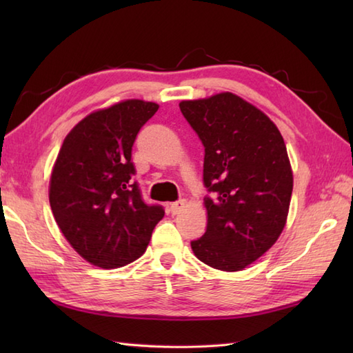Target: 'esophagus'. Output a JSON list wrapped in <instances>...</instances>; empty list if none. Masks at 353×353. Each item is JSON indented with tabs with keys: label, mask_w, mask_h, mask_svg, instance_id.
<instances>
[{
	"label": "esophagus",
	"mask_w": 353,
	"mask_h": 353,
	"mask_svg": "<svg viewBox=\"0 0 353 353\" xmlns=\"http://www.w3.org/2000/svg\"><path fill=\"white\" fill-rule=\"evenodd\" d=\"M185 205H186V201H185L183 199H182V200H177V201H174V203H171V205H170V211H171V214H172V215L181 214V212L183 211Z\"/></svg>",
	"instance_id": "1"
}]
</instances>
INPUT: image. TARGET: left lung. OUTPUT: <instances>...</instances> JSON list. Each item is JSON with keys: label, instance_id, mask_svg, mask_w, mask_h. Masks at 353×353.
<instances>
[{"label": "left lung", "instance_id": "obj_1", "mask_svg": "<svg viewBox=\"0 0 353 353\" xmlns=\"http://www.w3.org/2000/svg\"><path fill=\"white\" fill-rule=\"evenodd\" d=\"M205 147L208 226L191 241L206 265L239 272L272 247L287 223L292 171L281 132L241 97L221 92L179 104Z\"/></svg>", "mask_w": 353, "mask_h": 353}]
</instances>
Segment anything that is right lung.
I'll list each match as a JSON object with an SVG mask.
<instances>
[{"label":"right lung","mask_w":353,"mask_h":353,"mask_svg":"<svg viewBox=\"0 0 353 353\" xmlns=\"http://www.w3.org/2000/svg\"><path fill=\"white\" fill-rule=\"evenodd\" d=\"M156 103L125 100L92 112L66 134L50 179L57 226L81 258L101 268L130 264L145 252L165 214L141 196L132 147Z\"/></svg>","instance_id":"right-lung-1"}]
</instances>
